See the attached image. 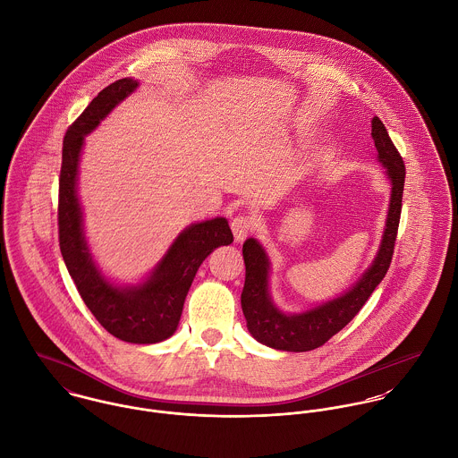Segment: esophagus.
<instances>
[{
	"label": "esophagus",
	"mask_w": 458,
	"mask_h": 458,
	"mask_svg": "<svg viewBox=\"0 0 458 458\" xmlns=\"http://www.w3.org/2000/svg\"><path fill=\"white\" fill-rule=\"evenodd\" d=\"M253 228H255V217L250 214H239L232 219V232L235 235V241H244Z\"/></svg>",
	"instance_id": "34e87169"
}]
</instances>
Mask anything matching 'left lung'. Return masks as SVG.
<instances>
[{
	"label": "left lung",
	"mask_w": 458,
	"mask_h": 458,
	"mask_svg": "<svg viewBox=\"0 0 458 458\" xmlns=\"http://www.w3.org/2000/svg\"><path fill=\"white\" fill-rule=\"evenodd\" d=\"M371 138L378 152V161L386 166L393 185L386 232L373 266L347 293L306 313L284 315L273 304L267 292L269 260L262 246L255 239H248L242 246L246 281L241 304L248 320V329L260 344L288 352H306L322 347L360 313L375 286L387 273L402 214L405 165L378 116L371 118Z\"/></svg>",
	"instance_id": "obj_1"
}]
</instances>
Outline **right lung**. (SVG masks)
Instances as JSON below:
<instances>
[{
  "mask_svg": "<svg viewBox=\"0 0 458 458\" xmlns=\"http://www.w3.org/2000/svg\"><path fill=\"white\" fill-rule=\"evenodd\" d=\"M136 87L138 83L127 78L111 83L67 129L58 187V241L69 275L97 322L122 342L156 344L175 333L198 267L217 246L232 244L233 233L225 217L189 226L150 279L138 286L116 288L97 271L83 237L76 194L80 154L85 134Z\"/></svg>",
  "mask_w": 458,
  "mask_h": 458,
  "instance_id": "1",
  "label": "right lung"
}]
</instances>
